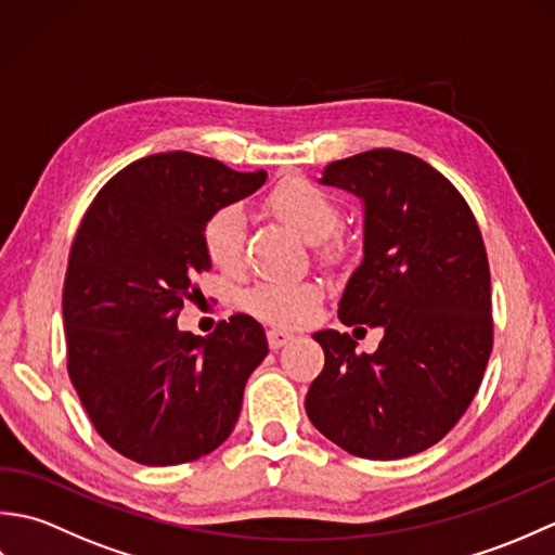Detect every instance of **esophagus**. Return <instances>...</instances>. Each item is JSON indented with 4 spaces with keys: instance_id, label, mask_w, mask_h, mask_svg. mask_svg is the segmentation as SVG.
Wrapping results in <instances>:
<instances>
[{
    "instance_id": "34e87169",
    "label": "esophagus",
    "mask_w": 555,
    "mask_h": 555,
    "mask_svg": "<svg viewBox=\"0 0 555 555\" xmlns=\"http://www.w3.org/2000/svg\"><path fill=\"white\" fill-rule=\"evenodd\" d=\"M293 338H296V336H293L291 332H286V328H269V332H267V340H269L271 350L284 348L286 344H291Z\"/></svg>"
}]
</instances>
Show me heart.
I'll return each mask as SVG.
<instances>
[{
    "label": "heart",
    "mask_w": 555,
    "mask_h": 555,
    "mask_svg": "<svg viewBox=\"0 0 555 555\" xmlns=\"http://www.w3.org/2000/svg\"><path fill=\"white\" fill-rule=\"evenodd\" d=\"M267 207L279 221L312 243L324 241L338 227V207L332 195L310 181L286 179L267 197ZM203 243L211 264L235 271L243 262L245 211L238 205L219 207L205 223ZM247 310L267 322L296 326L312 320L320 305V288L310 281H271L247 293Z\"/></svg>",
    "instance_id": "heart-1"
}]
</instances>
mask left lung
Segmentation results:
<instances>
[{
    "instance_id": "1",
    "label": "left lung",
    "mask_w": 555,
    "mask_h": 555,
    "mask_svg": "<svg viewBox=\"0 0 555 555\" xmlns=\"http://www.w3.org/2000/svg\"><path fill=\"white\" fill-rule=\"evenodd\" d=\"M320 183L360 197L364 211L362 262L338 320L379 326L384 338L370 356L348 334L317 332L326 360L305 410L350 455L422 453L463 417L491 356L485 241L455 185L408 152L332 162Z\"/></svg>"
}]
</instances>
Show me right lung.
Returning a JSON list of instances; mask_svg holds the SVG:
<instances>
[{
	"instance_id": "add662e5",
	"label": "right lung",
	"mask_w": 555,
	"mask_h": 555,
	"mask_svg": "<svg viewBox=\"0 0 555 555\" xmlns=\"http://www.w3.org/2000/svg\"><path fill=\"white\" fill-rule=\"evenodd\" d=\"M264 181L262 169L162 152L116 173L80 221L64 281L68 376L92 427L140 465H181L219 448L267 358L264 328L247 314L207 338L176 324L211 267L207 219Z\"/></svg>"
}]
</instances>
